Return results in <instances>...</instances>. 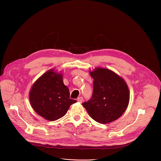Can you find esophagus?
I'll list each match as a JSON object with an SVG mask.
<instances>
[{
	"label": "esophagus",
	"instance_id": "esophagus-1",
	"mask_svg": "<svg viewBox=\"0 0 161 161\" xmlns=\"http://www.w3.org/2000/svg\"><path fill=\"white\" fill-rule=\"evenodd\" d=\"M83 100V99L82 97H78V99H77V101L79 102V103H82Z\"/></svg>",
	"mask_w": 161,
	"mask_h": 161
}]
</instances>
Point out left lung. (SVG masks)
<instances>
[{
    "label": "left lung",
    "instance_id": "8db88e82",
    "mask_svg": "<svg viewBox=\"0 0 161 161\" xmlns=\"http://www.w3.org/2000/svg\"><path fill=\"white\" fill-rule=\"evenodd\" d=\"M94 79L91 98L82 105L90 117L100 124L117 120L125 112L129 101V92L125 81L114 72L97 68L90 73Z\"/></svg>",
    "mask_w": 161,
    "mask_h": 161
}]
</instances>
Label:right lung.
I'll return each instance as SVG.
<instances>
[{
	"instance_id": "obj_1",
	"label": "right lung",
	"mask_w": 161,
	"mask_h": 161,
	"mask_svg": "<svg viewBox=\"0 0 161 161\" xmlns=\"http://www.w3.org/2000/svg\"><path fill=\"white\" fill-rule=\"evenodd\" d=\"M29 100L34 111L50 121L64 117L69 106L76 103L70 99L69 90L64 84L62 74L53 70L45 73L35 82Z\"/></svg>"
}]
</instances>
